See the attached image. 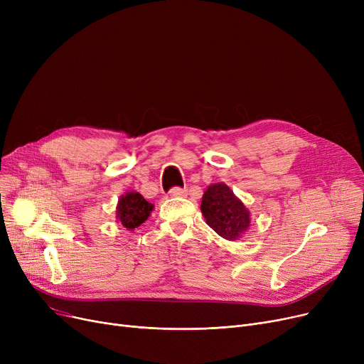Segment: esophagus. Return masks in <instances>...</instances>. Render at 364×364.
Instances as JSON below:
<instances>
[{"label":"esophagus","instance_id":"obj_1","mask_svg":"<svg viewBox=\"0 0 364 364\" xmlns=\"http://www.w3.org/2000/svg\"><path fill=\"white\" fill-rule=\"evenodd\" d=\"M169 196L171 198H183V196H186V190L181 187H172L169 190Z\"/></svg>","mask_w":364,"mask_h":364}]
</instances>
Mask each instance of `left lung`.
Segmentation results:
<instances>
[{
    "mask_svg": "<svg viewBox=\"0 0 364 364\" xmlns=\"http://www.w3.org/2000/svg\"><path fill=\"white\" fill-rule=\"evenodd\" d=\"M202 214L206 224L227 240H236L250 228V211L227 184H211L202 196Z\"/></svg>",
    "mask_w": 364,
    "mask_h": 364,
    "instance_id": "obj_1",
    "label": "left lung"
}]
</instances>
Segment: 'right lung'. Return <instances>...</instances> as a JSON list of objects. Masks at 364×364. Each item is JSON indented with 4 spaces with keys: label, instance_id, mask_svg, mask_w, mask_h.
Instances as JSON below:
<instances>
[{
    "label": "right lung",
    "instance_id": "add662e5",
    "mask_svg": "<svg viewBox=\"0 0 364 364\" xmlns=\"http://www.w3.org/2000/svg\"><path fill=\"white\" fill-rule=\"evenodd\" d=\"M151 211L153 205L149 203L140 193L127 192L118 200L117 218L127 230H134L149 218Z\"/></svg>",
    "mask_w": 364,
    "mask_h": 364
}]
</instances>
